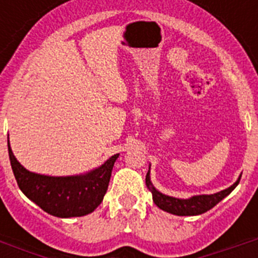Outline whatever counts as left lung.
I'll return each mask as SVG.
<instances>
[{
    "mask_svg": "<svg viewBox=\"0 0 258 258\" xmlns=\"http://www.w3.org/2000/svg\"><path fill=\"white\" fill-rule=\"evenodd\" d=\"M240 177L241 175H239L238 181L231 184L230 187H227L226 190L211 194V195H195V197H191L188 199H178V198L168 197V195L161 194L160 191H157L152 186L151 179H150V169L146 174V186L151 191L155 204L163 211L175 214V216H198V214L206 213L207 211L213 208L216 204H218L223 198H226L238 186Z\"/></svg>",
    "mask_w": 258,
    "mask_h": 258,
    "instance_id": "left-lung-1",
    "label": "left lung"
}]
</instances>
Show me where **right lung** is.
Segmentation results:
<instances>
[{
	"label": "right lung",
	"mask_w": 258,
	"mask_h": 258,
	"mask_svg": "<svg viewBox=\"0 0 258 258\" xmlns=\"http://www.w3.org/2000/svg\"><path fill=\"white\" fill-rule=\"evenodd\" d=\"M8 149L14 175L23 194L42 211L60 218L81 217L101 204L118 157V154L113 155L85 174L51 177L27 170L14 156L9 140Z\"/></svg>",
	"instance_id": "right-lung-1"
}]
</instances>
